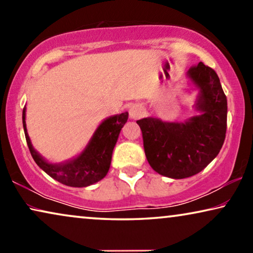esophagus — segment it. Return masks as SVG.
I'll list each match as a JSON object with an SVG mask.
<instances>
[{"label":"esophagus","mask_w":253,"mask_h":253,"mask_svg":"<svg viewBox=\"0 0 253 253\" xmlns=\"http://www.w3.org/2000/svg\"><path fill=\"white\" fill-rule=\"evenodd\" d=\"M145 114V109L144 107L139 105V103H136V105L131 106L129 109V115L131 120H138L140 117H143Z\"/></svg>","instance_id":"1"}]
</instances>
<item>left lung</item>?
Listing matches in <instances>:
<instances>
[{"mask_svg":"<svg viewBox=\"0 0 253 253\" xmlns=\"http://www.w3.org/2000/svg\"><path fill=\"white\" fill-rule=\"evenodd\" d=\"M186 77L198 89L193 107L198 115L184 122L155 117L138 120L147 161L166 177L186 178L212 162L222 147L227 131V98L216 72L199 62Z\"/></svg>","mask_w":253,"mask_h":253,"instance_id":"8db88e82","label":"left lung"}]
</instances>
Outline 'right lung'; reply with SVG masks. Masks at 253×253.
<instances>
[{
  "label": "right lung",
  "mask_w": 253,
  "mask_h": 253,
  "mask_svg": "<svg viewBox=\"0 0 253 253\" xmlns=\"http://www.w3.org/2000/svg\"><path fill=\"white\" fill-rule=\"evenodd\" d=\"M25 117L26 107H24V132H25L27 146L36 164L46 174L62 184L74 186V188H85L101 181L108 172L114 147L119 139L121 130L126 123L129 114L126 112L103 120L96 127L84 150L77 157L60 164H51L34 150L27 133Z\"/></svg>",
  "instance_id": "right-lung-1"
}]
</instances>
